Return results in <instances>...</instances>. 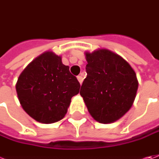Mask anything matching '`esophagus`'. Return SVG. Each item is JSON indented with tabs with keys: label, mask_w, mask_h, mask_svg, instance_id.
I'll return each mask as SVG.
<instances>
[{
	"label": "esophagus",
	"mask_w": 159,
	"mask_h": 159,
	"mask_svg": "<svg viewBox=\"0 0 159 159\" xmlns=\"http://www.w3.org/2000/svg\"><path fill=\"white\" fill-rule=\"evenodd\" d=\"M78 80H79V82L80 83V84H82V82H83V77H82L81 75H79L77 77Z\"/></svg>",
	"instance_id": "obj_1"
}]
</instances>
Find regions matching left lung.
Returning a JSON list of instances; mask_svg holds the SVG:
<instances>
[{
  "instance_id": "1",
  "label": "left lung",
  "mask_w": 159,
  "mask_h": 159,
  "mask_svg": "<svg viewBox=\"0 0 159 159\" xmlns=\"http://www.w3.org/2000/svg\"><path fill=\"white\" fill-rule=\"evenodd\" d=\"M87 78L80 95L88 112L101 123L117 121L131 107L138 87L129 64L108 50L86 53Z\"/></svg>"
}]
</instances>
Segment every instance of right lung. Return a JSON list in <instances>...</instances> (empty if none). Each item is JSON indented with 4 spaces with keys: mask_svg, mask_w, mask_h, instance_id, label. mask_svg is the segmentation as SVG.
Listing matches in <instances>:
<instances>
[{
    "mask_svg": "<svg viewBox=\"0 0 159 159\" xmlns=\"http://www.w3.org/2000/svg\"><path fill=\"white\" fill-rule=\"evenodd\" d=\"M80 87L69 66L63 65L61 57L52 52L34 59L21 73L16 86L24 111L42 123L61 120Z\"/></svg>",
    "mask_w": 159,
    "mask_h": 159,
    "instance_id": "obj_1",
    "label": "right lung"
}]
</instances>
